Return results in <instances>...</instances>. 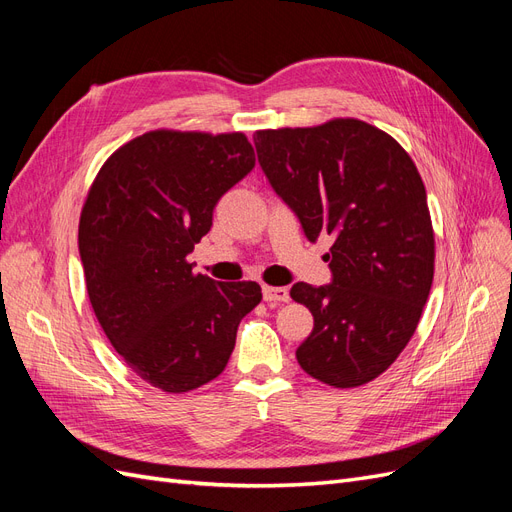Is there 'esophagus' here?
I'll list each match as a JSON object with an SVG mask.
<instances>
[{
	"instance_id": "esophagus-1",
	"label": "esophagus",
	"mask_w": 512,
	"mask_h": 512,
	"mask_svg": "<svg viewBox=\"0 0 512 512\" xmlns=\"http://www.w3.org/2000/svg\"><path fill=\"white\" fill-rule=\"evenodd\" d=\"M262 299L267 303H286L290 299L288 288H277V286H262Z\"/></svg>"
}]
</instances>
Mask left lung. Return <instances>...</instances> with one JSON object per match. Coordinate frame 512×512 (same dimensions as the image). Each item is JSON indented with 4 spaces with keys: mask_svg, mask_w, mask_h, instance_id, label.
Returning <instances> with one entry per match:
<instances>
[{
    "mask_svg": "<svg viewBox=\"0 0 512 512\" xmlns=\"http://www.w3.org/2000/svg\"><path fill=\"white\" fill-rule=\"evenodd\" d=\"M254 145L305 237H333L331 284L290 288L314 316L299 365L335 389L378 378L410 342L433 282L421 175L393 136L359 119L260 130Z\"/></svg>",
    "mask_w": 512,
    "mask_h": 512,
    "instance_id": "1",
    "label": "left lung"
}]
</instances>
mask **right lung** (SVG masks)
I'll use <instances>...</instances> for the list:
<instances>
[{"label": "right lung", "instance_id": "add662e5", "mask_svg": "<svg viewBox=\"0 0 512 512\" xmlns=\"http://www.w3.org/2000/svg\"><path fill=\"white\" fill-rule=\"evenodd\" d=\"M245 134L156 130L104 162L79 222L87 294L108 342L166 393L218 378L237 329L260 303L256 282L192 271L218 200L254 168Z\"/></svg>", "mask_w": 512, "mask_h": 512}]
</instances>
